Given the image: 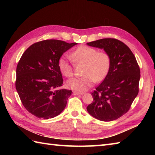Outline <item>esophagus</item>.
Segmentation results:
<instances>
[{
  "mask_svg": "<svg viewBox=\"0 0 155 155\" xmlns=\"http://www.w3.org/2000/svg\"><path fill=\"white\" fill-rule=\"evenodd\" d=\"M84 93H78V92L73 91V94L74 95H83Z\"/></svg>",
  "mask_w": 155,
  "mask_h": 155,
  "instance_id": "esophagus-1",
  "label": "esophagus"
}]
</instances>
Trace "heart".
Instances as JSON below:
<instances>
[{
	"label": "heart",
	"mask_w": 155,
	"mask_h": 155,
	"mask_svg": "<svg viewBox=\"0 0 155 155\" xmlns=\"http://www.w3.org/2000/svg\"><path fill=\"white\" fill-rule=\"evenodd\" d=\"M71 58L76 63L85 64L84 76L73 78L67 82V86L78 93H83L93 86L95 82L103 81L110 68V58L107 52H98L96 48L82 45L72 52ZM59 70L67 77L73 75V68L66 56H62L58 62Z\"/></svg>",
	"instance_id": "heart-1"
}]
</instances>
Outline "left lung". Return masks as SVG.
Masks as SVG:
<instances>
[{
  "mask_svg": "<svg viewBox=\"0 0 155 155\" xmlns=\"http://www.w3.org/2000/svg\"><path fill=\"white\" fill-rule=\"evenodd\" d=\"M87 44L104 49L110 58L109 72L91 93L93 101L87 110L98 120H116L127 113L139 93V64L130 49L117 39L103 38Z\"/></svg>",
  "mask_w": 155,
  "mask_h": 155,
  "instance_id": "8db88e82",
  "label": "left lung"
}]
</instances>
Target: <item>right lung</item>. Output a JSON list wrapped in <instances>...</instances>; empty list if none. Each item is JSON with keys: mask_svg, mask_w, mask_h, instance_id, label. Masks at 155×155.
I'll return each mask as SVG.
<instances>
[{"mask_svg": "<svg viewBox=\"0 0 155 155\" xmlns=\"http://www.w3.org/2000/svg\"><path fill=\"white\" fill-rule=\"evenodd\" d=\"M77 45L59 40H45L30 46L16 67V89L23 106L39 118L48 119L60 114L72 91L60 89L63 84L58 59Z\"/></svg>", "mask_w": 155, "mask_h": 155, "instance_id": "1", "label": "right lung"}]
</instances>
